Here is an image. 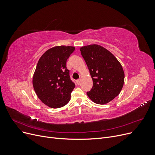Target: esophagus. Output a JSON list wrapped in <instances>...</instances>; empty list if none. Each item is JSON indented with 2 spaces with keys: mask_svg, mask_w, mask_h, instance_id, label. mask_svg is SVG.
Wrapping results in <instances>:
<instances>
[{
  "mask_svg": "<svg viewBox=\"0 0 155 155\" xmlns=\"http://www.w3.org/2000/svg\"><path fill=\"white\" fill-rule=\"evenodd\" d=\"M76 83H77L78 85H79V84H80V83H81V79H78V80L76 81Z\"/></svg>",
  "mask_w": 155,
  "mask_h": 155,
  "instance_id": "1",
  "label": "esophagus"
}]
</instances>
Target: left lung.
I'll return each instance as SVG.
<instances>
[{
  "label": "left lung",
  "instance_id": "1",
  "mask_svg": "<svg viewBox=\"0 0 155 155\" xmlns=\"http://www.w3.org/2000/svg\"><path fill=\"white\" fill-rule=\"evenodd\" d=\"M80 51L93 81V87L87 94L95 104H106L122 89L125 78L122 66L113 54L100 45L82 46Z\"/></svg>",
  "mask_w": 155,
  "mask_h": 155
}]
</instances>
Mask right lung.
Masks as SVG:
<instances>
[{
  "mask_svg": "<svg viewBox=\"0 0 155 155\" xmlns=\"http://www.w3.org/2000/svg\"><path fill=\"white\" fill-rule=\"evenodd\" d=\"M74 46H58L48 49L40 58L33 76V87L39 99L49 107L66 105L75 84L70 78L67 60Z\"/></svg>",
  "mask_w": 155,
  "mask_h": 155,
  "instance_id": "add662e5",
  "label": "right lung"
}]
</instances>
